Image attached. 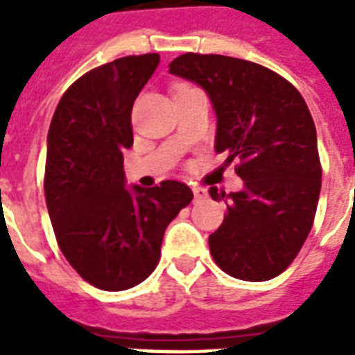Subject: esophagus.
I'll return each mask as SVG.
<instances>
[{
  "label": "esophagus",
  "instance_id": "1",
  "mask_svg": "<svg viewBox=\"0 0 355 355\" xmlns=\"http://www.w3.org/2000/svg\"><path fill=\"white\" fill-rule=\"evenodd\" d=\"M193 195L197 200H202L208 197V191L205 188H200V186H193Z\"/></svg>",
  "mask_w": 355,
  "mask_h": 355
}]
</instances>
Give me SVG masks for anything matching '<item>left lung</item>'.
I'll list each match as a JSON object with an SVG mask.
<instances>
[{"mask_svg": "<svg viewBox=\"0 0 355 355\" xmlns=\"http://www.w3.org/2000/svg\"><path fill=\"white\" fill-rule=\"evenodd\" d=\"M169 73L199 85L217 116L216 150L236 167L243 189L225 193V221L210 234V252L227 275L275 278L291 265L313 225L320 193L317 130L291 83L259 64L186 53Z\"/></svg>", "mask_w": 355, "mask_h": 355, "instance_id": "8db88e82", "label": "left lung"}]
</instances>
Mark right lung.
I'll list each match as a JSON object with an SVG mask.
<instances>
[{"mask_svg": "<svg viewBox=\"0 0 355 355\" xmlns=\"http://www.w3.org/2000/svg\"><path fill=\"white\" fill-rule=\"evenodd\" d=\"M158 62L147 53L85 73L58 101L47 132L44 191L58 247L103 291L130 289L155 270L167 225L193 199L177 180L127 188L130 112Z\"/></svg>", "mask_w": 355, "mask_h": 355, "instance_id": "add662e5", "label": "right lung"}]
</instances>
